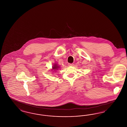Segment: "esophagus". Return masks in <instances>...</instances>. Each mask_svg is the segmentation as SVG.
I'll return each mask as SVG.
<instances>
[{
  "label": "esophagus",
  "mask_w": 127,
  "mask_h": 127,
  "mask_svg": "<svg viewBox=\"0 0 127 127\" xmlns=\"http://www.w3.org/2000/svg\"><path fill=\"white\" fill-rule=\"evenodd\" d=\"M74 65V64L73 63H69L68 64V66H73Z\"/></svg>",
  "instance_id": "obj_1"
}]
</instances>
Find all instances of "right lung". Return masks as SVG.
Returning <instances> with one entry per match:
<instances>
[{
  "instance_id": "right-lung-1",
  "label": "right lung",
  "mask_w": 127,
  "mask_h": 127,
  "mask_svg": "<svg viewBox=\"0 0 127 127\" xmlns=\"http://www.w3.org/2000/svg\"><path fill=\"white\" fill-rule=\"evenodd\" d=\"M59 67V66H58L56 64V65H54V66L53 67V69H54V70H56V69H58V68Z\"/></svg>"
}]
</instances>
